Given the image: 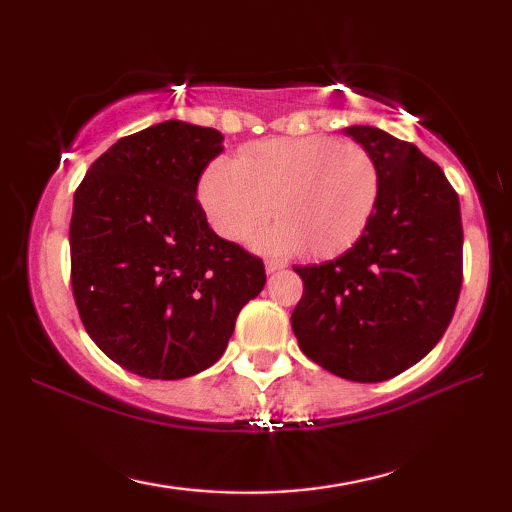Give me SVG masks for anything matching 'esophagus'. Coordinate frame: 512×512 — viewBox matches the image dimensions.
<instances>
[{
  "label": "esophagus",
  "mask_w": 512,
  "mask_h": 512,
  "mask_svg": "<svg viewBox=\"0 0 512 512\" xmlns=\"http://www.w3.org/2000/svg\"><path fill=\"white\" fill-rule=\"evenodd\" d=\"M280 268H282L280 262H266V273H275V271H280Z\"/></svg>",
  "instance_id": "obj_1"
}]
</instances>
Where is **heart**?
I'll return each mask as SVG.
<instances>
[{
  "label": "heart",
  "instance_id": "b5f03b06",
  "mask_svg": "<svg viewBox=\"0 0 512 512\" xmlns=\"http://www.w3.org/2000/svg\"><path fill=\"white\" fill-rule=\"evenodd\" d=\"M379 187L368 149L316 135L257 142L237 162L214 160L198 185V201L225 241L241 244L275 214L280 223L257 237L259 250L327 259L361 239Z\"/></svg>",
  "mask_w": 512,
  "mask_h": 512
}]
</instances>
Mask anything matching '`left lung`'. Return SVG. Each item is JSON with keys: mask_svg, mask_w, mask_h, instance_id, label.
I'll list each match as a JSON object with an SVG mask.
<instances>
[{"mask_svg": "<svg viewBox=\"0 0 512 512\" xmlns=\"http://www.w3.org/2000/svg\"><path fill=\"white\" fill-rule=\"evenodd\" d=\"M379 167V201L348 253L293 266L305 291L291 314L300 350L350 381H384L433 350L463 282L458 194L443 169L379 128H345Z\"/></svg>", "mask_w": 512, "mask_h": 512, "instance_id": "1", "label": "left lung"}]
</instances>
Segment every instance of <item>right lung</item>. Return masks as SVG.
<instances>
[{"label":"right lung","mask_w":512,"mask_h":512,"mask_svg":"<svg viewBox=\"0 0 512 512\" xmlns=\"http://www.w3.org/2000/svg\"><path fill=\"white\" fill-rule=\"evenodd\" d=\"M221 151L214 128L162 121L112 144L74 194L69 250L83 327L140 377L210 368L266 284L262 259L216 235L196 201Z\"/></svg>","instance_id":"1"}]
</instances>
